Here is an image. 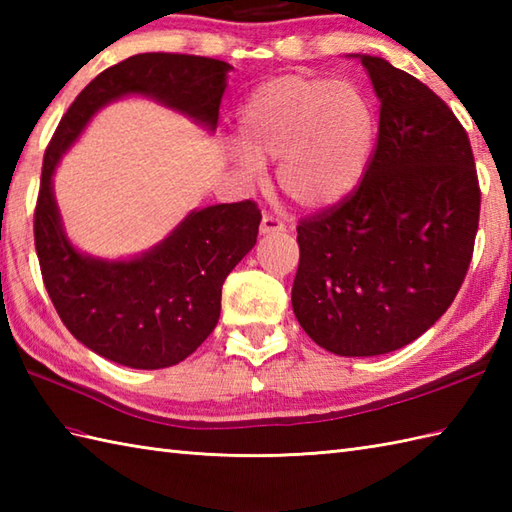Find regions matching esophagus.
Listing matches in <instances>:
<instances>
[{"label": "esophagus", "mask_w": 512, "mask_h": 512, "mask_svg": "<svg viewBox=\"0 0 512 512\" xmlns=\"http://www.w3.org/2000/svg\"><path fill=\"white\" fill-rule=\"evenodd\" d=\"M286 231V224L277 220L275 215H264L262 217V224H259V233L262 235H273V233H284Z\"/></svg>", "instance_id": "1"}]
</instances>
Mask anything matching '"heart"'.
<instances>
[{
    "label": "heart",
    "instance_id": "b5f03b06",
    "mask_svg": "<svg viewBox=\"0 0 512 512\" xmlns=\"http://www.w3.org/2000/svg\"><path fill=\"white\" fill-rule=\"evenodd\" d=\"M233 160L248 182L277 165L281 191L301 209L323 211L361 184L376 143V114L350 81L284 74L248 96Z\"/></svg>",
    "mask_w": 512,
    "mask_h": 512
}]
</instances>
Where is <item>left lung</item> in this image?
<instances>
[{
    "label": "left lung",
    "mask_w": 512,
    "mask_h": 512,
    "mask_svg": "<svg viewBox=\"0 0 512 512\" xmlns=\"http://www.w3.org/2000/svg\"><path fill=\"white\" fill-rule=\"evenodd\" d=\"M354 57L380 101L378 143L350 198L299 222L292 310L323 350L378 356L416 341L458 295L480 184L449 105L389 61Z\"/></svg>",
    "instance_id": "obj_1"
}]
</instances>
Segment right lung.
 <instances>
[{
	"mask_svg": "<svg viewBox=\"0 0 512 512\" xmlns=\"http://www.w3.org/2000/svg\"><path fill=\"white\" fill-rule=\"evenodd\" d=\"M231 70L193 54H136L76 96L46 149L35 209L43 284L74 339L107 361L162 369L198 350L220 319L224 279L257 242L262 213L253 200L195 209L145 253L103 259L70 242L54 198V171L92 116L125 96H145L215 132Z\"/></svg>",
	"mask_w": 512,
	"mask_h": 512,
	"instance_id": "obj_1",
	"label": "right lung"
}]
</instances>
